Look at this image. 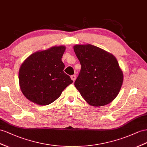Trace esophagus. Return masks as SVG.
<instances>
[{
    "label": "esophagus",
    "instance_id": "esophagus-1",
    "mask_svg": "<svg viewBox=\"0 0 147 147\" xmlns=\"http://www.w3.org/2000/svg\"><path fill=\"white\" fill-rule=\"evenodd\" d=\"M71 80H72L73 81H74L75 80H76V75H71Z\"/></svg>",
    "mask_w": 147,
    "mask_h": 147
}]
</instances>
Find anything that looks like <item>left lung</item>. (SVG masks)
Wrapping results in <instances>:
<instances>
[{"instance_id": "left-lung-1", "label": "left lung", "mask_w": 147, "mask_h": 147, "mask_svg": "<svg viewBox=\"0 0 147 147\" xmlns=\"http://www.w3.org/2000/svg\"><path fill=\"white\" fill-rule=\"evenodd\" d=\"M73 48L81 65L74 82L81 96L92 106L111 102L121 89L123 78L115 56L90 44L76 45Z\"/></svg>"}]
</instances>
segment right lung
<instances>
[{
	"label": "right lung",
	"instance_id": "1",
	"mask_svg": "<svg viewBox=\"0 0 147 147\" xmlns=\"http://www.w3.org/2000/svg\"><path fill=\"white\" fill-rule=\"evenodd\" d=\"M64 46L53 47L34 53L22 64L18 73L20 89L26 98L40 106H47L61 96L73 82L64 73L61 61Z\"/></svg>",
	"mask_w": 147,
	"mask_h": 147
}]
</instances>
